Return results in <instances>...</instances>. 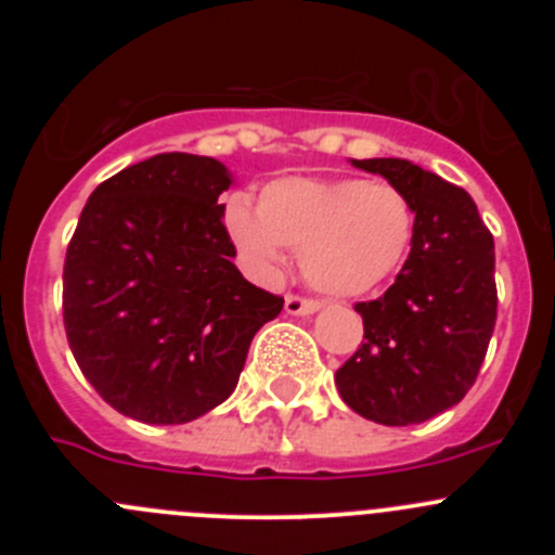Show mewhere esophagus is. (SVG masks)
<instances>
[{"label":"esophagus","instance_id":"obj_1","mask_svg":"<svg viewBox=\"0 0 555 555\" xmlns=\"http://www.w3.org/2000/svg\"><path fill=\"white\" fill-rule=\"evenodd\" d=\"M317 309H319V304L311 298H300V295H293V293L284 298V311L295 313V317H309V313H313Z\"/></svg>","mask_w":555,"mask_h":555}]
</instances>
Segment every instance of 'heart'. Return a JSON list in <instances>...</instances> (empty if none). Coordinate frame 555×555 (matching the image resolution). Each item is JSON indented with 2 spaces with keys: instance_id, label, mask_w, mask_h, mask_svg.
<instances>
[{
  "instance_id": "1",
  "label": "heart",
  "mask_w": 555,
  "mask_h": 555,
  "mask_svg": "<svg viewBox=\"0 0 555 555\" xmlns=\"http://www.w3.org/2000/svg\"><path fill=\"white\" fill-rule=\"evenodd\" d=\"M225 225L260 271H276L287 246L304 251V273L313 287L351 298L378 287L402 266L416 209L389 182L284 177L262 188L257 211L233 201Z\"/></svg>"
}]
</instances>
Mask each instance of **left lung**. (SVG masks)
I'll use <instances>...</instances> for the list:
<instances>
[{"instance_id":"left-lung-1","label":"left lung","mask_w":555,"mask_h":555,"mask_svg":"<svg viewBox=\"0 0 555 555\" xmlns=\"http://www.w3.org/2000/svg\"><path fill=\"white\" fill-rule=\"evenodd\" d=\"M382 173L416 209L411 255L395 284L357 304L362 344L335 386L351 411L386 427L429 422L478 378L496 322L494 236L467 190L402 158L351 160Z\"/></svg>"}]
</instances>
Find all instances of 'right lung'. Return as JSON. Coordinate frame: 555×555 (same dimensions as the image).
Here are the masks:
<instances>
[{"instance_id": "add662e5", "label": "right lung", "mask_w": 555, "mask_h": 555, "mask_svg": "<svg viewBox=\"0 0 555 555\" xmlns=\"http://www.w3.org/2000/svg\"><path fill=\"white\" fill-rule=\"evenodd\" d=\"M225 166L160 153L99 184L64 260V327L82 376L122 416L184 424L236 389L284 298L233 257Z\"/></svg>"}]
</instances>
